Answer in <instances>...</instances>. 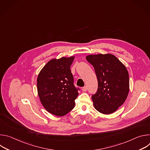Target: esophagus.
<instances>
[{
	"label": "esophagus",
	"mask_w": 150,
	"mask_h": 150,
	"mask_svg": "<svg viewBox=\"0 0 150 150\" xmlns=\"http://www.w3.org/2000/svg\"><path fill=\"white\" fill-rule=\"evenodd\" d=\"M82 91H86L87 90V86H84L82 88Z\"/></svg>",
	"instance_id": "1"
}]
</instances>
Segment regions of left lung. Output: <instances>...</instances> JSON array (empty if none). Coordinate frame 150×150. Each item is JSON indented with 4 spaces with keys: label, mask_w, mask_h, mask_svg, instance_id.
<instances>
[{
    "label": "left lung",
    "mask_w": 150,
    "mask_h": 150,
    "mask_svg": "<svg viewBox=\"0 0 150 150\" xmlns=\"http://www.w3.org/2000/svg\"><path fill=\"white\" fill-rule=\"evenodd\" d=\"M98 80L97 92L92 95L94 108L108 115L115 112L126 100L129 90V74L123 64L110 54L88 55Z\"/></svg>",
    "instance_id": "left-lung-1"
}]
</instances>
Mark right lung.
<instances>
[{
  "mask_svg": "<svg viewBox=\"0 0 150 150\" xmlns=\"http://www.w3.org/2000/svg\"><path fill=\"white\" fill-rule=\"evenodd\" d=\"M74 57L50 60L37 78V91L40 101L49 113L63 116L75 107L79 88L75 87L71 65Z\"/></svg>",
  "mask_w": 150,
  "mask_h": 150,
  "instance_id": "right-lung-1",
  "label": "right lung"
}]
</instances>
